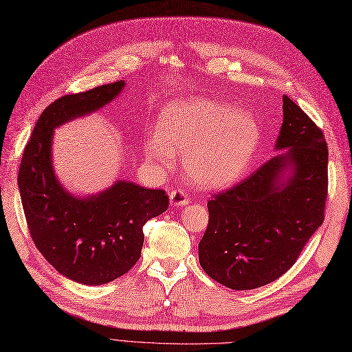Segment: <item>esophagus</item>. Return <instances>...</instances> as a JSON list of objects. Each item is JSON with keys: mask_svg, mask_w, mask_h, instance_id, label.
I'll list each match as a JSON object with an SVG mask.
<instances>
[{"mask_svg": "<svg viewBox=\"0 0 352 352\" xmlns=\"http://www.w3.org/2000/svg\"><path fill=\"white\" fill-rule=\"evenodd\" d=\"M170 206L173 207H179V206H188L189 204V198L188 194L182 189H173L170 192Z\"/></svg>", "mask_w": 352, "mask_h": 352, "instance_id": "1", "label": "esophagus"}]
</instances>
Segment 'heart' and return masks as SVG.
Wrapping results in <instances>:
<instances>
[{
    "mask_svg": "<svg viewBox=\"0 0 352 352\" xmlns=\"http://www.w3.org/2000/svg\"><path fill=\"white\" fill-rule=\"evenodd\" d=\"M261 140L260 127L245 110L225 102L186 98L160 114L157 133L144 142L151 162L170 167L185 158L186 179L201 189L230 186L248 173Z\"/></svg>",
    "mask_w": 352,
    "mask_h": 352,
    "instance_id": "obj_1",
    "label": "heart"
}]
</instances>
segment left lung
Wrapping results in <instances>:
<instances>
[{
  "label": "left lung",
  "mask_w": 352,
  "mask_h": 352,
  "mask_svg": "<svg viewBox=\"0 0 352 352\" xmlns=\"http://www.w3.org/2000/svg\"><path fill=\"white\" fill-rule=\"evenodd\" d=\"M274 155L208 201V226L198 245L211 279L235 291L279 279L322 226L327 198L323 132L283 95V123Z\"/></svg>",
  "instance_id": "left-lung-1"
}]
</instances>
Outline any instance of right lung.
Listing matches in <instances>:
<instances>
[{"label": "right lung", "instance_id": "right-lung-1", "mask_svg": "<svg viewBox=\"0 0 352 352\" xmlns=\"http://www.w3.org/2000/svg\"><path fill=\"white\" fill-rule=\"evenodd\" d=\"M124 88L119 80L65 95L44 110L28 142L17 184L30 236L60 274L82 285H105L141 257L142 226L168 207L162 189L127 180L98 194L78 197L60 184L52 166L54 129L107 105Z\"/></svg>", "mask_w": 352, "mask_h": 352}]
</instances>
